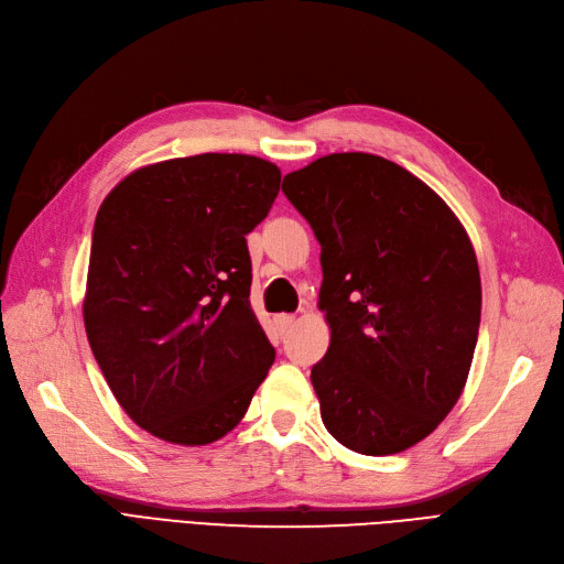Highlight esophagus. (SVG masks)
<instances>
[{
  "label": "esophagus",
  "mask_w": 564,
  "mask_h": 564,
  "mask_svg": "<svg viewBox=\"0 0 564 564\" xmlns=\"http://www.w3.org/2000/svg\"><path fill=\"white\" fill-rule=\"evenodd\" d=\"M294 315H275V325H278V329H280V334H284V332H289L292 329V325H294Z\"/></svg>",
  "instance_id": "1"
}]
</instances>
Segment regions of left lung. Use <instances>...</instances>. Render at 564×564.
<instances>
[{"instance_id": "1", "label": "left lung", "mask_w": 564, "mask_h": 564, "mask_svg": "<svg viewBox=\"0 0 564 564\" xmlns=\"http://www.w3.org/2000/svg\"><path fill=\"white\" fill-rule=\"evenodd\" d=\"M319 241L329 348L311 370L327 432L362 455L430 436L465 389L481 280L458 216L420 177L362 151L289 173Z\"/></svg>"}]
</instances>
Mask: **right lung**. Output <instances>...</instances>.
Returning a JSON list of instances; mask_svg holds the SVG:
<instances>
[{
  "label": "right lung",
  "mask_w": 564,
  "mask_h": 564,
  "mask_svg": "<svg viewBox=\"0 0 564 564\" xmlns=\"http://www.w3.org/2000/svg\"><path fill=\"white\" fill-rule=\"evenodd\" d=\"M280 180L265 159L199 154L132 171L99 206L87 339L120 408L169 444L232 432L275 360L249 303L247 235Z\"/></svg>",
  "instance_id": "right-lung-1"
}]
</instances>
